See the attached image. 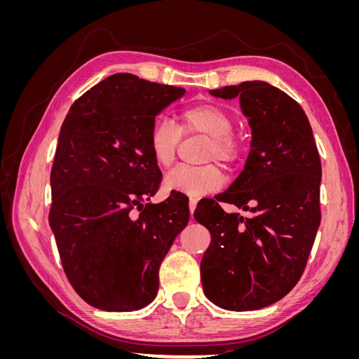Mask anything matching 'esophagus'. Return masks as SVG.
<instances>
[{
  "mask_svg": "<svg viewBox=\"0 0 359 359\" xmlns=\"http://www.w3.org/2000/svg\"><path fill=\"white\" fill-rule=\"evenodd\" d=\"M196 205H198V199H193V198H190V201H189V210H190L191 219H193V212H194V208H196Z\"/></svg>",
  "mask_w": 359,
  "mask_h": 359,
  "instance_id": "1",
  "label": "esophagus"
}]
</instances>
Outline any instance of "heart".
<instances>
[{
    "mask_svg": "<svg viewBox=\"0 0 359 359\" xmlns=\"http://www.w3.org/2000/svg\"><path fill=\"white\" fill-rule=\"evenodd\" d=\"M235 121L232 115L214 103H194L180 112V128L166 116H160L153 123L148 135L151 156L160 168H169L177 156L181 133L203 135L208 137L203 161H219L224 168L236 165L241 156V147L233 137ZM223 173L215 165L201 168L177 166L163 181L168 191H175L196 199L212 193L223 186Z\"/></svg>",
    "mask_w": 359,
    "mask_h": 359,
    "instance_id": "1",
    "label": "heart"
}]
</instances>
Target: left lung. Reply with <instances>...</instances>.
I'll use <instances>...</instances> for the list:
<instances>
[{"label":"left lung","mask_w":359,"mask_h":359,"mask_svg":"<svg viewBox=\"0 0 359 359\" xmlns=\"http://www.w3.org/2000/svg\"><path fill=\"white\" fill-rule=\"evenodd\" d=\"M210 94L240 99L252 148L231 187L194 210L211 233L203 293L224 310H259L286 297L306 268L320 224V158L306 112L276 86L250 81ZM219 201L250 215H227Z\"/></svg>","instance_id":"obj_1"}]
</instances>
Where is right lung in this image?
<instances>
[{
  "label": "right lung",
  "mask_w": 359,
  "mask_h": 359,
  "mask_svg": "<svg viewBox=\"0 0 359 359\" xmlns=\"http://www.w3.org/2000/svg\"><path fill=\"white\" fill-rule=\"evenodd\" d=\"M184 94L116 73L81 95L61 126L49 224L70 285L95 309L147 307L163 259L189 223V203L178 194L144 206L161 180L149 128Z\"/></svg>",
  "instance_id": "add662e5"
}]
</instances>
